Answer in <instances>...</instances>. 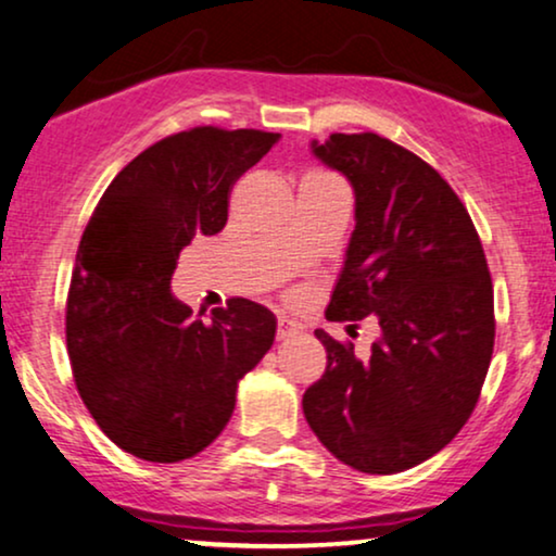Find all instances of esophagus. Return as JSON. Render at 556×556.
Returning a JSON list of instances; mask_svg holds the SVG:
<instances>
[{"instance_id": "1", "label": "esophagus", "mask_w": 556, "mask_h": 556, "mask_svg": "<svg viewBox=\"0 0 556 556\" xmlns=\"http://www.w3.org/2000/svg\"><path fill=\"white\" fill-rule=\"evenodd\" d=\"M294 333H300L298 323L287 318V315H279V318H277V339L285 341V339H290V336H294Z\"/></svg>"}]
</instances>
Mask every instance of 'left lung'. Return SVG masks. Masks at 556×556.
Wrapping results in <instances>:
<instances>
[{"mask_svg":"<svg viewBox=\"0 0 556 556\" xmlns=\"http://www.w3.org/2000/svg\"><path fill=\"white\" fill-rule=\"evenodd\" d=\"M311 153L354 189L356 226L326 318L375 315L379 339L359 359L315 330L328 367L302 413L343 465L395 475L472 416L495 341L488 262L459 197L416 153L375 132H333Z\"/></svg>","mask_w":556,"mask_h":556,"instance_id":"left-lung-1","label":"left lung"}]
</instances>
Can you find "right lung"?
Segmentation results:
<instances>
[{
	"instance_id": "right-lung-1",
	"label": "right lung",
	"mask_w": 556,
	"mask_h": 556,
	"mask_svg": "<svg viewBox=\"0 0 556 556\" xmlns=\"http://www.w3.org/2000/svg\"><path fill=\"white\" fill-rule=\"evenodd\" d=\"M279 138L168 136L112 179L89 217L68 290V359L91 418L138 459L172 465L213 444L238 382L271 349L269 307L238 298L202 320L174 298L172 277L197 233L226 228L230 187Z\"/></svg>"
}]
</instances>
